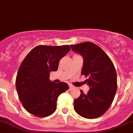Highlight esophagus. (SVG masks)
<instances>
[{
	"label": "esophagus",
	"instance_id": "34e87169",
	"mask_svg": "<svg viewBox=\"0 0 133 133\" xmlns=\"http://www.w3.org/2000/svg\"><path fill=\"white\" fill-rule=\"evenodd\" d=\"M69 88H70V89H72V88H74V85H71V84H70V85H69Z\"/></svg>",
	"mask_w": 133,
	"mask_h": 133
}]
</instances>
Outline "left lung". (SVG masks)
Returning <instances> with one entry per match:
<instances>
[{
    "mask_svg": "<svg viewBox=\"0 0 133 133\" xmlns=\"http://www.w3.org/2000/svg\"><path fill=\"white\" fill-rule=\"evenodd\" d=\"M74 52L84 58L81 74L88 77L85 81L90 89L85 95L74 101V110L86 118H98L112 105L117 88V73L112 60L105 51L95 44L85 42L71 45Z\"/></svg>",
    "mask_w": 133,
    "mask_h": 133,
    "instance_id": "8db88e82",
    "label": "left lung"
}]
</instances>
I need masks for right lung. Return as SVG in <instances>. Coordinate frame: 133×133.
<instances>
[{"label": "right lung", "instance_id": "obj_1", "mask_svg": "<svg viewBox=\"0 0 133 133\" xmlns=\"http://www.w3.org/2000/svg\"><path fill=\"white\" fill-rule=\"evenodd\" d=\"M70 50L68 45H40L30 51L21 63L16 88L23 106L38 117H45L56 110L58 97L69 89L68 84L49 80V73L57 71L60 59Z\"/></svg>", "mask_w": 133, "mask_h": 133}]
</instances>
